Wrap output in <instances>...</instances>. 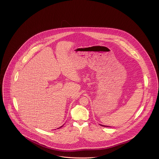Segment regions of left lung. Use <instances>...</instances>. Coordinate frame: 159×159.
<instances>
[{
  "mask_svg": "<svg viewBox=\"0 0 159 159\" xmlns=\"http://www.w3.org/2000/svg\"><path fill=\"white\" fill-rule=\"evenodd\" d=\"M102 126H103V127H107V126H104V125H102Z\"/></svg>",
  "mask_w": 159,
  "mask_h": 159,
  "instance_id": "8db88e82",
  "label": "left lung"
}]
</instances>
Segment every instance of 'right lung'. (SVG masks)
<instances>
[{
	"mask_svg": "<svg viewBox=\"0 0 159 159\" xmlns=\"http://www.w3.org/2000/svg\"><path fill=\"white\" fill-rule=\"evenodd\" d=\"M63 127V126H61V127ZM61 127H60V128H61Z\"/></svg>",
	"mask_w": 159,
	"mask_h": 159,
	"instance_id": "add662e5",
	"label": "right lung"
}]
</instances>
